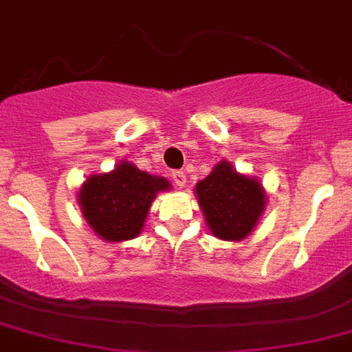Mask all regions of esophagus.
<instances>
[{
	"instance_id": "esophagus-1",
	"label": "esophagus",
	"mask_w": 352,
	"mask_h": 352,
	"mask_svg": "<svg viewBox=\"0 0 352 352\" xmlns=\"http://www.w3.org/2000/svg\"><path fill=\"white\" fill-rule=\"evenodd\" d=\"M173 182L176 187L183 188L185 187V183H187V176H185L183 170H173Z\"/></svg>"
}]
</instances>
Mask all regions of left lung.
Masks as SVG:
<instances>
[{
  "label": "left lung",
  "instance_id": "obj_1",
  "mask_svg": "<svg viewBox=\"0 0 352 352\" xmlns=\"http://www.w3.org/2000/svg\"><path fill=\"white\" fill-rule=\"evenodd\" d=\"M196 192L210 231L222 240L245 239L265 206L260 183L236 174L228 162L215 165Z\"/></svg>",
  "mask_w": 352,
  "mask_h": 352
}]
</instances>
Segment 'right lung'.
<instances>
[{
  "mask_svg": "<svg viewBox=\"0 0 352 352\" xmlns=\"http://www.w3.org/2000/svg\"><path fill=\"white\" fill-rule=\"evenodd\" d=\"M169 187L165 178L121 162L110 174L90 176L80 188L78 203L99 236L121 242L139 235L156 192Z\"/></svg>",
  "mask_w": 352,
  "mask_h": 352,
  "instance_id": "1",
  "label": "right lung"
}]
</instances>
